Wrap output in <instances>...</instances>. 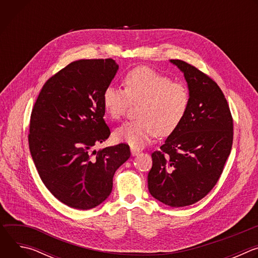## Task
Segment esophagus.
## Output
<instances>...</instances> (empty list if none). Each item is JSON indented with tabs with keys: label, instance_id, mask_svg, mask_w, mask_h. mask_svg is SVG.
Instances as JSON below:
<instances>
[{
	"label": "esophagus",
	"instance_id": "esophagus-1",
	"mask_svg": "<svg viewBox=\"0 0 258 258\" xmlns=\"http://www.w3.org/2000/svg\"><path fill=\"white\" fill-rule=\"evenodd\" d=\"M140 152V149L139 148H136V147H131V153L133 156H136L138 155Z\"/></svg>",
	"mask_w": 258,
	"mask_h": 258
}]
</instances>
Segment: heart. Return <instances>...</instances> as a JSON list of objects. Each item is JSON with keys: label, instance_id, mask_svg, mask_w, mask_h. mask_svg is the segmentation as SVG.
I'll list each match as a JSON object with an SVG mask.
<instances>
[{"label": "heart", "instance_id": "obj_1", "mask_svg": "<svg viewBox=\"0 0 258 258\" xmlns=\"http://www.w3.org/2000/svg\"><path fill=\"white\" fill-rule=\"evenodd\" d=\"M124 90L108 86L103 92V107L113 120H120L127 110L138 105V119L125 122L114 132V138L132 147H143L156 135L165 137L176 130L190 104L188 87L148 67L131 69L123 79Z\"/></svg>", "mask_w": 258, "mask_h": 258}]
</instances>
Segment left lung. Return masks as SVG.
Segmentation results:
<instances>
[{
	"label": "left lung",
	"instance_id": "obj_1",
	"mask_svg": "<svg viewBox=\"0 0 258 258\" xmlns=\"http://www.w3.org/2000/svg\"><path fill=\"white\" fill-rule=\"evenodd\" d=\"M170 62L183 72L190 104L176 130L152 153L148 189L165 205L182 207L198 202L216 185L231 153L234 125L217 84L185 61Z\"/></svg>",
	"mask_w": 258,
	"mask_h": 258
}]
</instances>
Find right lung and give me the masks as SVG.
Returning <instances> with one entry per match:
<instances>
[{
    "mask_svg": "<svg viewBox=\"0 0 258 258\" xmlns=\"http://www.w3.org/2000/svg\"><path fill=\"white\" fill-rule=\"evenodd\" d=\"M117 69L111 58L71 62L45 83L32 108V160L47 189L69 207L87 210L105 201L131 156L125 143L92 152L110 136L102 98Z\"/></svg>",
    "mask_w": 258,
    "mask_h": 258,
    "instance_id": "add662e5",
    "label": "right lung"
}]
</instances>
